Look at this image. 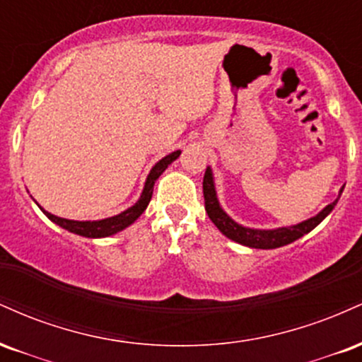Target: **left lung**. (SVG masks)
<instances>
[{
	"mask_svg": "<svg viewBox=\"0 0 362 362\" xmlns=\"http://www.w3.org/2000/svg\"><path fill=\"white\" fill-rule=\"evenodd\" d=\"M342 190H340V194H342ZM202 192H204L206 213L209 216L211 221L216 224V228H218L224 236H228V238L233 240L236 243L245 245V247L264 248V250L284 247V245L293 243L294 240L301 238L303 235L310 233L315 226H318V224L332 213V209H334L339 201V199H335V201L332 202V204H328L322 213H318L317 216H313V218L296 224V226L277 228V230H252V228H245L242 224L235 223L233 219H231L230 216L219 207L218 199H216V190H214V182H213L211 168H207L204 173V180H202Z\"/></svg>",
	"mask_w": 362,
	"mask_h": 362,
	"instance_id": "1",
	"label": "left lung"
}]
</instances>
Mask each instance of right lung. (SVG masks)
<instances>
[{
    "instance_id": "obj_1",
    "label": "right lung",
    "mask_w": 362,
    "mask_h": 362,
    "mask_svg": "<svg viewBox=\"0 0 362 362\" xmlns=\"http://www.w3.org/2000/svg\"><path fill=\"white\" fill-rule=\"evenodd\" d=\"M178 155H180V151H173V153H170V155L165 156L163 160L158 161L155 167L151 168V172H149V175L146 178V184H144V190H143V194H141L139 201L136 202L132 207H129L127 211H124V213H120L117 216H112V218H107V219H100V221H73V219L57 218V216H54L42 209L44 214L47 216L51 221L59 224L61 228H64V230L71 231V233L86 236V238H103V236H110V235L117 233V231H122L124 228H127L129 224L134 223L136 219H138L139 216L144 213V209L148 207L149 201H151L153 187H155L156 178L160 177L165 170H167V167L172 163L173 160H177Z\"/></svg>"
}]
</instances>
